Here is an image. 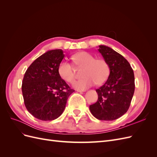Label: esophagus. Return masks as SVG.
I'll return each instance as SVG.
<instances>
[{"mask_svg": "<svg viewBox=\"0 0 157 157\" xmlns=\"http://www.w3.org/2000/svg\"><path fill=\"white\" fill-rule=\"evenodd\" d=\"M77 91L78 92H86V90H79V89H77Z\"/></svg>", "mask_w": 157, "mask_h": 157, "instance_id": "34e87169", "label": "esophagus"}]
</instances>
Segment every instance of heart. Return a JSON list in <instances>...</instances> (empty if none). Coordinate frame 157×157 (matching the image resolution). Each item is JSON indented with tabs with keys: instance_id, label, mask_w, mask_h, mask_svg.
<instances>
[{
	"instance_id": "heart-1",
	"label": "heart",
	"mask_w": 157,
	"mask_h": 157,
	"mask_svg": "<svg viewBox=\"0 0 157 157\" xmlns=\"http://www.w3.org/2000/svg\"><path fill=\"white\" fill-rule=\"evenodd\" d=\"M73 60L78 67H84V79L73 83L76 88L83 90L96 83L101 85L106 82L110 68L107 61L103 59H96L94 56L86 52H81L73 56ZM58 74L60 77L68 82H73L75 78V71L73 65L63 61L58 66Z\"/></svg>"
}]
</instances>
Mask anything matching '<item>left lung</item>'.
Here are the masks:
<instances>
[{"instance_id":"1","label":"left lung","mask_w":157,"mask_h":157,"mask_svg":"<svg viewBox=\"0 0 157 157\" xmlns=\"http://www.w3.org/2000/svg\"><path fill=\"white\" fill-rule=\"evenodd\" d=\"M99 47L98 51L109 65L110 74L105 83L96 90L98 101L90 105V110L99 120L113 121L129 109L135 90L134 74L122 55L108 46Z\"/></svg>"}]
</instances>
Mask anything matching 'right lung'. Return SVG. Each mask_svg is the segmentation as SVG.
<instances>
[{"mask_svg":"<svg viewBox=\"0 0 157 157\" xmlns=\"http://www.w3.org/2000/svg\"><path fill=\"white\" fill-rule=\"evenodd\" d=\"M65 55L61 49L46 52L31 64L24 75L21 90L25 105L41 121H52L63 113L75 92L60 77L58 66Z\"/></svg>","mask_w":157,"mask_h":157,"instance_id":"add662e5","label":"right lung"}]
</instances>
